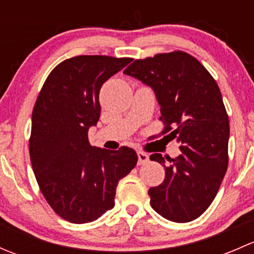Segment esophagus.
<instances>
[{"label": "esophagus", "instance_id": "obj_1", "mask_svg": "<svg viewBox=\"0 0 254 254\" xmlns=\"http://www.w3.org/2000/svg\"><path fill=\"white\" fill-rule=\"evenodd\" d=\"M137 158H139V165H143V163H146L148 161V155L146 152H143V151L139 150L137 151Z\"/></svg>", "mask_w": 254, "mask_h": 254}]
</instances>
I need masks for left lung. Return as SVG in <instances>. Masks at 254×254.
Here are the masks:
<instances>
[{
  "label": "left lung",
  "instance_id": "left-lung-1",
  "mask_svg": "<svg viewBox=\"0 0 254 254\" xmlns=\"http://www.w3.org/2000/svg\"><path fill=\"white\" fill-rule=\"evenodd\" d=\"M124 73L152 87L163 130L181 142L182 153L150 160L163 165L165 181L148 190L156 212L175 222L198 219L216 196L229 165L230 123L221 92L209 71L186 51L137 59Z\"/></svg>",
  "mask_w": 254,
  "mask_h": 254
}]
</instances>
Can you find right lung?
<instances>
[{
	"label": "right lung",
	"instance_id": "right-lung-1",
	"mask_svg": "<svg viewBox=\"0 0 254 254\" xmlns=\"http://www.w3.org/2000/svg\"><path fill=\"white\" fill-rule=\"evenodd\" d=\"M130 61L66 59L49 73L33 108L29 155L38 186L51 209L72 224L94 221L111 210L118 183L137 163L132 148L109 151L88 141V129L101 115V87Z\"/></svg>",
	"mask_w": 254,
	"mask_h": 254
}]
</instances>
